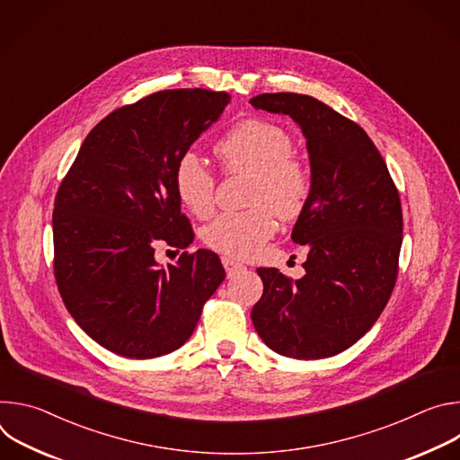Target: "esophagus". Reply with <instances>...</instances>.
Instances as JSON below:
<instances>
[{
	"mask_svg": "<svg viewBox=\"0 0 460 460\" xmlns=\"http://www.w3.org/2000/svg\"><path fill=\"white\" fill-rule=\"evenodd\" d=\"M222 264H224V268H226L227 277H233L236 271L245 270V268H243V264H240V261H236V260L229 258V256H224V258H222Z\"/></svg>",
	"mask_w": 460,
	"mask_h": 460,
	"instance_id": "34e87169",
	"label": "esophagus"
}]
</instances>
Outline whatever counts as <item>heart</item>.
Returning a JSON list of instances; mask_svg holds the SVG:
<instances>
[{
	"mask_svg": "<svg viewBox=\"0 0 460 460\" xmlns=\"http://www.w3.org/2000/svg\"><path fill=\"white\" fill-rule=\"evenodd\" d=\"M215 153L227 172L249 174L245 213H224L204 229V242L224 254L245 258L275 233L279 218H295L309 194V172L293 156V140L286 130L266 119H243L217 144ZM180 204L194 217L213 209L215 178L194 153H183L172 172Z\"/></svg>",
	"mask_w": 460,
	"mask_h": 460,
	"instance_id": "1",
	"label": "heart"
}]
</instances>
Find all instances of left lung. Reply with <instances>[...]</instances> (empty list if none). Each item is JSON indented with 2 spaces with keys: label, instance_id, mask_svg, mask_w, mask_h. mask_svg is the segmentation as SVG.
I'll return each instance as SVG.
<instances>
[{
  "label": "left lung",
  "instance_id": "left-lung-1",
  "mask_svg": "<svg viewBox=\"0 0 460 460\" xmlns=\"http://www.w3.org/2000/svg\"><path fill=\"white\" fill-rule=\"evenodd\" d=\"M249 103L300 127L311 167L291 233L307 245L305 275L289 280L277 268L256 270L264 295L251 311L252 325L279 355H339L371 330L395 288L402 245L397 187L366 130L325 103L295 93Z\"/></svg>",
  "mask_w": 460,
  "mask_h": 460
}]
</instances>
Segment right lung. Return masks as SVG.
<instances>
[{"instance_id": "1", "label": "right lung", "mask_w": 460, "mask_h": 460, "mask_svg": "<svg viewBox=\"0 0 460 460\" xmlns=\"http://www.w3.org/2000/svg\"><path fill=\"white\" fill-rule=\"evenodd\" d=\"M231 96L206 89L151 94L103 118L61 181L52 215L54 275L82 330L127 358L181 348L226 279L208 249L160 266L155 245L185 249L172 172Z\"/></svg>"}]
</instances>
